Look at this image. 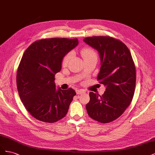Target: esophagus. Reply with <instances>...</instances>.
Wrapping results in <instances>:
<instances>
[{
    "mask_svg": "<svg viewBox=\"0 0 155 155\" xmlns=\"http://www.w3.org/2000/svg\"><path fill=\"white\" fill-rule=\"evenodd\" d=\"M85 92V91H84L83 90H77L76 91V93L77 94H81Z\"/></svg>",
    "mask_w": 155,
    "mask_h": 155,
    "instance_id": "obj_1",
    "label": "esophagus"
}]
</instances>
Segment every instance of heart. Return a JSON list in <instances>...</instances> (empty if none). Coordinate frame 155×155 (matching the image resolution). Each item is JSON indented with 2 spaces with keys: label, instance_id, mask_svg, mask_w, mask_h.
<instances>
[{
  "label": "heart",
  "instance_id": "obj_1",
  "mask_svg": "<svg viewBox=\"0 0 155 155\" xmlns=\"http://www.w3.org/2000/svg\"><path fill=\"white\" fill-rule=\"evenodd\" d=\"M80 53H81V55L84 60L87 59V58H91V57H92V56H96V54L94 51V50H92L91 48H88V47L83 48L81 50ZM71 57H72L71 52H69L68 54H67L66 55L64 56L63 59V62H62V64L63 65V66H66L70 61V58H71Z\"/></svg>",
  "mask_w": 155,
  "mask_h": 155
}]
</instances>
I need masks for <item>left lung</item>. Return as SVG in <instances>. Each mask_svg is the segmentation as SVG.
Here are the masks:
<instances>
[{"label":"left lung","instance_id":"obj_1","mask_svg":"<svg viewBox=\"0 0 155 155\" xmlns=\"http://www.w3.org/2000/svg\"><path fill=\"white\" fill-rule=\"evenodd\" d=\"M99 53L101 67L97 80L106 87L102 96L91 92L86 105L88 116L98 122L115 120L129 107L134 93L136 69L129 48L122 42L109 36L83 39Z\"/></svg>","mask_w":155,"mask_h":155}]
</instances>
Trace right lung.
Masks as SVG:
<instances>
[{"label":"right lung","instance_id":"right-lung-1","mask_svg":"<svg viewBox=\"0 0 155 155\" xmlns=\"http://www.w3.org/2000/svg\"><path fill=\"white\" fill-rule=\"evenodd\" d=\"M78 39L51 38L37 41L25 51L17 72L21 100L35 118L54 123L66 116L74 89L55 88V75L63 58L78 45Z\"/></svg>","mask_w":155,"mask_h":155}]
</instances>
